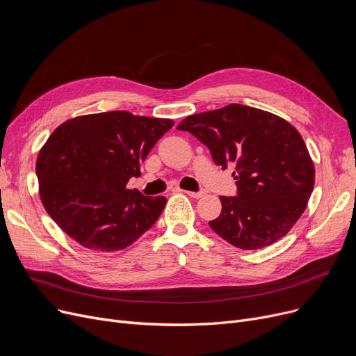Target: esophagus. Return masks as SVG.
<instances>
[{
    "instance_id": "34e87169",
    "label": "esophagus",
    "mask_w": 356,
    "mask_h": 356,
    "mask_svg": "<svg viewBox=\"0 0 356 356\" xmlns=\"http://www.w3.org/2000/svg\"><path fill=\"white\" fill-rule=\"evenodd\" d=\"M188 193L191 197H193V199H199V197H202L203 196V193L202 192H186Z\"/></svg>"
}]
</instances>
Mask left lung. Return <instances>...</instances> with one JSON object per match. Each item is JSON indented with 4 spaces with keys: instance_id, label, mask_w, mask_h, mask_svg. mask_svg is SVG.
<instances>
[{
    "instance_id": "obj_1",
    "label": "left lung",
    "mask_w": 356,
    "mask_h": 356,
    "mask_svg": "<svg viewBox=\"0 0 356 356\" xmlns=\"http://www.w3.org/2000/svg\"><path fill=\"white\" fill-rule=\"evenodd\" d=\"M177 129L207 145L222 168L235 165L236 196H220L212 231L234 247L258 250L293 228L314 184L313 161L293 125L267 111L231 104L184 118Z\"/></svg>"
}]
</instances>
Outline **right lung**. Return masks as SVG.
<instances>
[{
	"label": "right lung",
	"mask_w": 356,
	"mask_h": 356,
	"mask_svg": "<svg viewBox=\"0 0 356 356\" xmlns=\"http://www.w3.org/2000/svg\"><path fill=\"white\" fill-rule=\"evenodd\" d=\"M172 120L111 111L69 120L37 157L40 197L50 218L85 248H127L161 215L167 199L127 189Z\"/></svg>",
	"instance_id": "obj_1"
}]
</instances>
